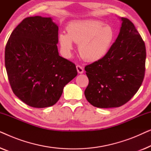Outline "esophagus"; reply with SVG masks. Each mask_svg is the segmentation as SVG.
Segmentation results:
<instances>
[{"instance_id":"obj_1","label":"esophagus","mask_w":151,"mask_h":151,"mask_svg":"<svg viewBox=\"0 0 151 151\" xmlns=\"http://www.w3.org/2000/svg\"><path fill=\"white\" fill-rule=\"evenodd\" d=\"M76 69H77V71L79 73H83L84 72V69L83 68H82V67H81V66L78 65L77 66H76Z\"/></svg>"}]
</instances>
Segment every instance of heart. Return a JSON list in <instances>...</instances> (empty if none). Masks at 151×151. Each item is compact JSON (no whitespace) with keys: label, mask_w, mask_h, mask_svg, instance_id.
<instances>
[{"label":"heart","mask_w":151,"mask_h":151,"mask_svg":"<svg viewBox=\"0 0 151 151\" xmlns=\"http://www.w3.org/2000/svg\"><path fill=\"white\" fill-rule=\"evenodd\" d=\"M67 32L59 34L58 41L63 55L69 57L74 42L79 44L78 50L86 61L96 62L109 53L115 40L112 27L98 20H78L67 27Z\"/></svg>","instance_id":"obj_1"}]
</instances>
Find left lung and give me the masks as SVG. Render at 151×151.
Returning <instances> with one entry per match:
<instances>
[{
    "label": "left lung",
    "mask_w": 151,
    "mask_h": 151,
    "mask_svg": "<svg viewBox=\"0 0 151 151\" xmlns=\"http://www.w3.org/2000/svg\"><path fill=\"white\" fill-rule=\"evenodd\" d=\"M120 32L106 56L84 67L86 100L98 108L126 104L141 86L145 75L146 47L133 22L122 18Z\"/></svg>",
    "instance_id": "1"
}]
</instances>
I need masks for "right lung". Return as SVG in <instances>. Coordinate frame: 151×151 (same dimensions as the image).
Returning a JSON list of instances; mask_svg holds the SVG:
<instances>
[{"label":"right lung","mask_w":151,"mask_h":151,"mask_svg":"<svg viewBox=\"0 0 151 151\" xmlns=\"http://www.w3.org/2000/svg\"><path fill=\"white\" fill-rule=\"evenodd\" d=\"M58 42V27L38 16L24 18L10 35L5 51L8 80L14 93L29 106H53L78 75L75 64L59 55Z\"/></svg>","instance_id":"obj_1"}]
</instances>
